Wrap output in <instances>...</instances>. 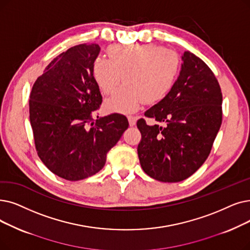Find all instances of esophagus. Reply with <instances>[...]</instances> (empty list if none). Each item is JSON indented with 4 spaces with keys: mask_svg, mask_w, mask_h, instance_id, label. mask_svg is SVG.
Listing matches in <instances>:
<instances>
[{
    "mask_svg": "<svg viewBox=\"0 0 250 250\" xmlns=\"http://www.w3.org/2000/svg\"><path fill=\"white\" fill-rule=\"evenodd\" d=\"M127 119H128V124H129V125L131 126H133V125H136V117L135 116H133V115H128L127 116Z\"/></svg>",
    "mask_w": 250,
    "mask_h": 250,
    "instance_id": "esophagus-1",
    "label": "esophagus"
}]
</instances>
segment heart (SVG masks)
Masks as SVG:
<instances>
[{
    "label": "heart",
    "instance_id": "b5f03b06",
    "mask_svg": "<svg viewBox=\"0 0 250 250\" xmlns=\"http://www.w3.org/2000/svg\"><path fill=\"white\" fill-rule=\"evenodd\" d=\"M108 59L97 57L92 66L93 77L104 95L111 94L105 102L109 112L135 111L142 103L153 104L170 91L180 70V57L169 49L153 44L113 45L107 49Z\"/></svg>",
    "mask_w": 250,
    "mask_h": 250
}]
</instances>
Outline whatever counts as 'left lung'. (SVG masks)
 I'll return each instance as SVG.
<instances>
[{"instance_id": "left-lung-1", "label": "left lung", "mask_w": 250, "mask_h": 250, "mask_svg": "<svg viewBox=\"0 0 250 250\" xmlns=\"http://www.w3.org/2000/svg\"><path fill=\"white\" fill-rule=\"evenodd\" d=\"M178 80L164 99L145 112L158 125L140 118L141 167L160 182L192 176L208 157L222 125L223 96L218 80L199 57L186 51Z\"/></svg>"}]
</instances>
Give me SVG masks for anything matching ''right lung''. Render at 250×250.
Masks as SVG:
<instances>
[{
  "label": "right lung",
  "instance_id": "right-lung-1",
  "mask_svg": "<svg viewBox=\"0 0 250 250\" xmlns=\"http://www.w3.org/2000/svg\"><path fill=\"white\" fill-rule=\"evenodd\" d=\"M97 44H81L54 58L32 85L29 121L41 160L56 176L80 181L103 168L107 152L128 126L125 115L97 116L102 96L92 66Z\"/></svg>",
  "mask_w": 250,
  "mask_h": 250
}]
</instances>
